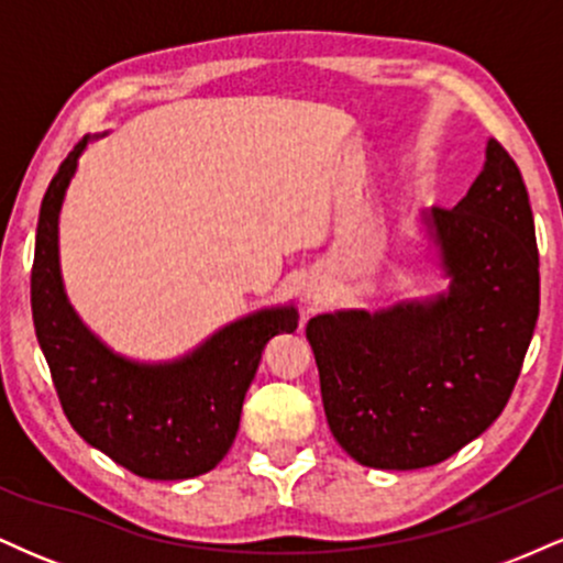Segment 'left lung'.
<instances>
[{"label":"left lung","mask_w":563,"mask_h":563,"mask_svg":"<svg viewBox=\"0 0 563 563\" xmlns=\"http://www.w3.org/2000/svg\"><path fill=\"white\" fill-rule=\"evenodd\" d=\"M452 286L434 301L312 318L335 442L371 468L437 466L508 405L540 314V254L519 166L497 140L455 209L429 217Z\"/></svg>","instance_id":"left-lung-1"}]
</instances>
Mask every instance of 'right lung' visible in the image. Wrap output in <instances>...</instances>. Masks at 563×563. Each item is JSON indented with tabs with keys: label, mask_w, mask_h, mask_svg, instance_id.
<instances>
[{
	"label": "right lung",
	"mask_w": 563,
	"mask_h": 563,
	"mask_svg": "<svg viewBox=\"0 0 563 563\" xmlns=\"http://www.w3.org/2000/svg\"><path fill=\"white\" fill-rule=\"evenodd\" d=\"M89 137L68 153L38 211L31 312L63 412L76 434L145 479H190L228 455L245 391L277 333H294V307L264 309L211 335L172 365L115 357L70 309L57 264V214Z\"/></svg>",
	"instance_id": "right-lung-1"
}]
</instances>
